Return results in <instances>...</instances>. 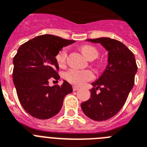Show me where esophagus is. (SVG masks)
I'll use <instances>...</instances> for the list:
<instances>
[{"label": "esophagus", "mask_w": 147, "mask_h": 147, "mask_svg": "<svg viewBox=\"0 0 147 147\" xmlns=\"http://www.w3.org/2000/svg\"><path fill=\"white\" fill-rule=\"evenodd\" d=\"M79 89H80V88H79V87L73 86V90H74V91H76V90H78Z\"/></svg>", "instance_id": "34e87169"}]
</instances>
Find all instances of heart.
<instances>
[{"mask_svg":"<svg viewBox=\"0 0 147 147\" xmlns=\"http://www.w3.org/2000/svg\"><path fill=\"white\" fill-rule=\"evenodd\" d=\"M82 52L88 59H94L98 56V51L91 45H84L81 49ZM67 57V48H63L56 56V59L59 67L65 65ZM65 78L69 82L76 85H82L94 78V74L91 71H81L77 69H70L65 74Z\"/></svg>","mask_w":147,"mask_h":147,"instance_id":"obj_1","label":"heart"}]
</instances>
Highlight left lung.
Wrapping results in <instances>:
<instances>
[{"label": "left lung", "instance_id": "1", "mask_svg": "<svg viewBox=\"0 0 147 147\" xmlns=\"http://www.w3.org/2000/svg\"><path fill=\"white\" fill-rule=\"evenodd\" d=\"M88 41L100 43L108 51L107 65L102 76L91 84L90 97L81 104L83 113L97 121L113 117L125 104L133 88L138 67L133 53L114 39L101 37ZM100 89V93H96Z\"/></svg>", "mask_w": 147, "mask_h": 147}]
</instances>
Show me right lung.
<instances>
[{
    "mask_svg": "<svg viewBox=\"0 0 147 147\" xmlns=\"http://www.w3.org/2000/svg\"><path fill=\"white\" fill-rule=\"evenodd\" d=\"M74 42L44 34L28 40L18 49L13 59V82L22 107L33 117H54L60 111L65 96L72 93V86L65 80L62 85L52 87L49 82L59 79L57 54Z\"/></svg>",
    "mask_w": 147,
    "mask_h": 147,
    "instance_id": "right-lung-1",
    "label": "right lung"
}]
</instances>
